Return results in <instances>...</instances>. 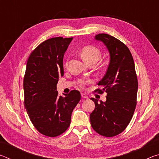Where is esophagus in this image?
I'll use <instances>...</instances> for the list:
<instances>
[{
	"instance_id": "34e87169",
	"label": "esophagus",
	"mask_w": 159,
	"mask_h": 159,
	"mask_svg": "<svg viewBox=\"0 0 159 159\" xmlns=\"http://www.w3.org/2000/svg\"><path fill=\"white\" fill-rule=\"evenodd\" d=\"M81 97H82V98H85V99H88V97L85 95V94H84V93H81Z\"/></svg>"
}]
</instances>
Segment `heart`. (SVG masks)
<instances>
[{"instance_id":"obj_1","label":"heart","mask_w":159,"mask_h":159,"mask_svg":"<svg viewBox=\"0 0 159 159\" xmlns=\"http://www.w3.org/2000/svg\"><path fill=\"white\" fill-rule=\"evenodd\" d=\"M80 55L85 62L89 64L93 61L97 62L101 57V52L99 48L94 45H86L80 50ZM90 82V80H81L79 81V86L83 88Z\"/></svg>"}]
</instances>
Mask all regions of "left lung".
<instances>
[{
  "label": "left lung",
  "instance_id": "8db88e82",
  "mask_svg": "<svg viewBox=\"0 0 159 159\" xmlns=\"http://www.w3.org/2000/svg\"><path fill=\"white\" fill-rule=\"evenodd\" d=\"M95 39L106 45L110 55L109 64L95 90L107 93L106 102H95L90 115L93 128L102 136L114 137L125 130L133 117L137 104L138 83L133 56L128 48L119 40L107 34H99Z\"/></svg>",
  "mask_w": 159,
  "mask_h": 159
}]
</instances>
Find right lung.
<instances>
[{"label":"right lung","mask_w":159,"mask_h":159,"mask_svg":"<svg viewBox=\"0 0 159 159\" xmlns=\"http://www.w3.org/2000/svg\"><path fill=\"white\" fill-rule=\"evenodd\" d=\"M73 38L55 37L32 51L24 78L25 107L36 130L57 137L70 125L71 114L80 99L79 90L59 96L57 83L63 76V57Z\"/></svg>","instance_id":"right-lung-1"}]
</instances>
